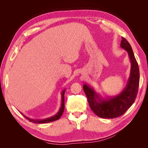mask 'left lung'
<instances>
[{
	"instance_id": "obj_1",
	"label": "left lung",
	"mask_w": 148,
	"mask_h": 148,
	"mask_svg": "<svg viewBox=\"0 0 148 148\" xmlns=\"http://www.w3.org/2000/svg\"><path fill=\"white\" fill-rule=\"evenodd\" d=\"M120 47L126 51L131 62L130 77L126 86L117 96L102 97L89 85L84 84L83 90L86 94L89 107L97 116L103 119H114L122 115L135 102L140 83V71L130 44L122 38Z\"/></svg>"
}]
</instances>
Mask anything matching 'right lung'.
Listing matches in <instances>:
<instances>
[{
    "label": "right lung",
    "instance_id": "1",
    "mask_svg": "<svg viewBox=\"0 0 148 148\" xmlns=\"http://www.w3.org/2000/svg\"><path fill=\"white\" fill-rule=\"evenodd\" d=\"M65 89L64 90L62 91V93H61V95H62V104H61V106L60 107V109L59 110V112L55 115L52 116V117H51L47 119H36V120H34L33 119H29V117H26V116H25L24 115V117L28 120L29 122H33L34 123H49V122H53V121H56L57 120H59L60 117L62 116V114H63L64 111V108H65V103H64V95H65Z\"/></svg>",
    "mask_w": 148,
    "mask_h": 148
}]
</instances>
